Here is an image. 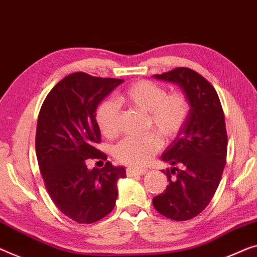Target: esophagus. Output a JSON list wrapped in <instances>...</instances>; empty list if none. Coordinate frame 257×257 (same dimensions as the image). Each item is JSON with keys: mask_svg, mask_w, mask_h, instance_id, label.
<instances>
[{"mask_svg": "<svg viewBox=\"0 0 257 257\" xmlns=\"http://www.w3.org/2000/svg\"><path fill=\"white\" fill-rule=\"evenodd\" d=\"M128 177H135V175H143L147 173V170H135V168H127L125 171Z\"/></svg>", "mask_w": 257, "mask_h": 257, "instance_id": "1", "label": "esophagus"}]
</instances>
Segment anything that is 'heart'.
<instances>
[{
  "label": "heart",
  "mask_w": 257,
  "mask_h": 257,
  "mask_svg": "<svg viewBox=\"0 0 257 257\" xmlns=\"http://www.w3.org/2000/svg\"><path fill=\"white\" fill-rule=\"evenodd\" d=\"M118 101L136 107L147 113L145 127L155 129L164 140H172L188 121L191 101L183 90L167 92L163 85L152 80L142 79L129 85L118 97ZM120 107L113 99H105L95 110L101 134L108 139L118 133ZM162 148V140L156 133L141 136H128L114 148V157L118 163L132 168H140L150 162L152 156Z\"/></svg>",
  "instance_id": "1"
}]
</instances>
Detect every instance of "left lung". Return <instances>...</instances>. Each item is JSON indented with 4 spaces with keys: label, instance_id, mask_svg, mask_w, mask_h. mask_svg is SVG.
I'll list each match as a JSON object with an SVG mask.
<instances>
[{
    "label": "left lung",
    "instance_id": "left-lung-1",
    "mask_svg": "<svg viewBox=\"0 0 257 257\" xmlns=\"http://www.w3.org/2000/svg\"><path fill=\"white\" fill-rule=\"evenodd\" d=\"M155 77L179 84L189 95L191 110L186 125L162 156L163 160L181 168L164 171L168 185L152 203L164 217L188 220L212 200L226 165L223 107L211 83L193 69L179 67Z\"/></svg>",
    "mask_w": 257,
    "mask_h": 257
}]
</instances>
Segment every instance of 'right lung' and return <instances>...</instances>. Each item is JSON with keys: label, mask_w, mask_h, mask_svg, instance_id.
Listing matches in <instances>:
<instances>
[{"label": "right lung", "mask_w": 257, "mask_h": 257, "mask_svg": "<svg viewBox=\"0 0 257 257\" xmlns=\"http://www.w3.org/2000/svg\"><path fill=\"white\" fill-rule=\"evenodd\" d=\"M118 78L74 72L60 80L45 98L38 116L36 152L45 187L57 209L76 223L92 224L115 205L116 182L123 167L109 162L89 170L87 159H107L99 151L98 105L117 85Z\"/></svg>", "instance_id": "right-lung-1"}]
</instances>
